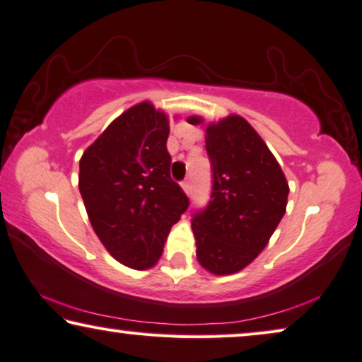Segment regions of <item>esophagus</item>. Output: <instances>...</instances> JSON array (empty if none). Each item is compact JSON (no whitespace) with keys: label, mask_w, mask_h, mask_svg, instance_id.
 Returning a JSON list of instances; mask_svg holds the SVG:
<instances>
[{"label":"esophagus","mask_w":362,"mask_h":362,"mask_svg":"<svg viewBox=\"0 0 362 362\" xmlns=\"http://www.w3.org/2000/svg\"><path fill=\"white\" fill-rule=\"evenodd\" d=\"M182 188H183V192L187 193V195H190V193H192V183H190V180H188V179L183 180L182 182Z\"/></svg>","instance_id":"1"}]
</instances>
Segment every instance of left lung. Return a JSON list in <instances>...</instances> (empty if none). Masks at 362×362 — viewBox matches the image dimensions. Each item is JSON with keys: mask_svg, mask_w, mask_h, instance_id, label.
<instances>
[{"mask_svg": "<svg viewBox=\"0 0 362 362\" xmlns=\"http://www.w3.org/2000/svg\"><path fill=\"white\" fill-rule=\"evenodd\" d=\"M190 124H200L197 116ZM211 195L192 216L197 257L206 271H241L266 247L287 206L288 183L266 142L241 116L206 128Z\"/></svg>", "mask_w": 362, "mask_h": 362, "instance_id": "left-lung-1", "label": "left lung"}]
</instances>
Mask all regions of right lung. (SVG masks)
I'll return each mask as SVG.
<instances>
[{
	"mask_svg": "<svg viewBox=\"0 0 362 362\" xmlns=\"http://www.w3.org/2000/svg\"><path fill=\"white\" fill-rule=\"evenodd\" d=\"M169 119L151 103L124 111L83 152L78 188L96 236L116 261L149 269L159 261L188 197L170 177Z\"/></svg>",
	"mask_w": 362,
	"mask_h": 362,
	"instance_id": "add662e5",
	"label": "right lung"
}]
</instances>
